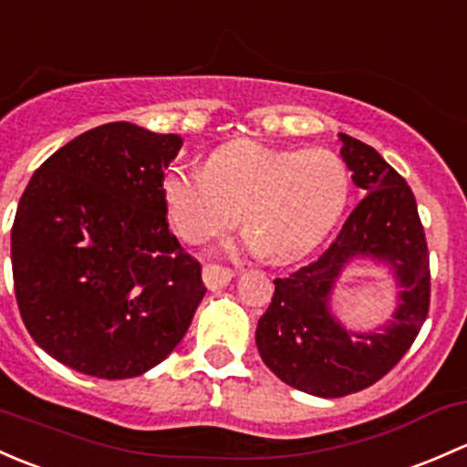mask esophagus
Listing matches in <instances>:
<instances>
[{"mask_svg":"<svg viewBox=\"0 0 467 467\" xmlns=\"http://www.w3.org/2000/svg\"><path fill=\"white\" fill-rule=\"evenodd\" d=\"M233 277L234 273L230 271V268L219 266V264H208V266H203V282L210 291H217V288L228 286Z\"/></svg>","mask_w":467,"mask_h":467,"instance_id":"34e87169","label":"esophagus"}]
</instances>
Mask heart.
Instances as JSON below:
<instances>
[{"instance_id": "1", "label": "heart", "mask_w": 467, "mask_h": 467, "mask_svg": "<svg viewBox=\"0 0 467 467\" xmlns=\"http://www.w3.org/2000/svg\"><path fill=\"white\" fill-rule=\"evenodd\" d=\"M349 185L345 163L328 150L288 151L233 140L217 147L203 168H170L161 194L171 228L188 244L230 230L242 210L248 248L264 250L273 264H293L331 234Z\"/></svg>"}]
</instances>
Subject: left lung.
Returning <instances> with one entry per match:
<instances>
[{
    "mask_svg": "<svg viewBox=\"0 0 467 467\" xmlns=\"http://www.w3.org/2000/svg\"><path fill=\"white\" fill-rule=\"evenodd\" d=\"M340 156L367 196L320 257L275 279V296L257 322L259 356L286 385L320 399L356 394L394 369L430 311V253L414 192L374 147L340 134ZM371 258L395 275L392 320L351 332L332 316L337 277L353 258Z\"/></svg>",
    "mask_w": 467,
    "mask_h": 467,
    "instance_id": "obj_1",
    "label": "left lung"
}]
</instances>
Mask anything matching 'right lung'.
I'll list each match as a JSON object with an SVG mask.
<instances>
[{
  "label": "right lung",
  "mask_w": 467,
  "mask_h": 467,
  "mask_svg": "<svg viewBox=\"0 0 467 467\" xmlns=\"http://www.w3.org/2000/svg\"><path fill=\"white\" fill-rule=\"evenodd\" d=\"M183 139L107 122L48 156L11 230L15 297L33 340L80 374L134 378L176 349L205 296L168 228L161 181Z\"/></svg>",
  "instance_id": "right-lung-1"
}]
</instances>
